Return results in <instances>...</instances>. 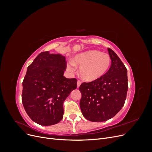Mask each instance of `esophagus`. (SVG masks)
<instances>
[{
  "mask_svg": "<svg viewBox=\"0 0 152 152\" xmlns=\"http://www.w3.org/2000/svg\"><path fill=\"white\" fill-rule=\"evenodd\" d=\"M81 84H82V81L80 80H78V81H77V87H79L81 85Z\"/></svg>",
  "mask_w": 152,
  "mask_h": 152,
  "instance_id": "obj_1",
  "label": "esophagus"
}]
</instances>
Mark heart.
I'll return each mask as SVG.
<instances>
[{
  "label": "heart",
  "instance_id": "1",
  "mask_svg": "<svg viewBox=\"0 0 152 152\" xmlns=\"http://www.w3.org/2000/svg\"><path fill=\"white\" fill-rule=\"evenodd\" d=\"M75 65L80 66V75L84 80L94 81L100 79L109 70L111 58L107 54L97 50H91L78 54L75 57L74 63L68 64V68L73 71Z\"/></svg>",
  "mask_w": 152,
  "mask_h": 152
}]
</instances>
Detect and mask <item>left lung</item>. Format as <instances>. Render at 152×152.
I'll list each match as a JSON object with an SVG mask.
<instances>
[{
  "label": "left lung",
  "mask_w": 152,
  "mask_h": 152,
  "mask_svg": "<svg viewBox=\"0 0 152 152\" xmlns=\"http://www.w3.org/2000/svg\"><path fill=\"white\" fill-rule=\"evenodd\" d=\"M111 58L108 71L100 79L83 82L79 89L84 117L91 122H103L113 117L125 103L128 89L127 71L113 50L108 48Z\"/></svg>",
  "instance_id": "1"
}]
</instances>
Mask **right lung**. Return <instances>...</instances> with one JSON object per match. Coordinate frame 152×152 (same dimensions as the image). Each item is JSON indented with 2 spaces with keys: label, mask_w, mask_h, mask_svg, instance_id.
<instances>
[{
  "label": "right lung",
  "mask_w": 152,
  "mask_h": 152,
  "mask_svg": "<svg viewBox=\"0 0 152 152\" xmlns=\"http://www.w3.org/2000/svg\"><path fill=\"white\" fill-rule=\"evenodd\" d=\"M65 58L59 54L40 53L27 68L23 81L21 100L32 121L48 126L63 117V103L77 88V80L63 76Z\"/></svg>",
  "instance_id": "1"
}]
</instances>
